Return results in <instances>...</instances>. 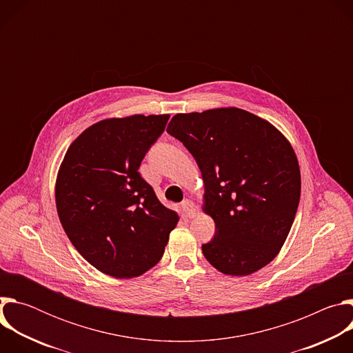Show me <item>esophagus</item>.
<instances>
[{"instance_id": "1", "label": "esophagus", "mask_w": 353, "mask_h": 353, "mask_svg": "<svg viewBox=\"0 0 353 353\" xmlns=\"http://www.w3.org/2000/svg\"><path fill=\"white\" fill-rule=\"evenodd\" d=\"M180 207H181V212H183L187 218H192V216L195 215V208H194L192 201H190V199H184Z\"/></svg>"}]
</instances>
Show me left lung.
I'll use <instances>...</instances> for the list:
<instances>
[{
    "instance_id": "1",
    "label": "left lung",
    "mask_w": 353,
    "mask_h": 353,
    "mask_svg": "<svg viewBox=\"0 0 353 353\" xmlns=\"http://www.w3.org/2000/svg\"><path fill=\"white\" fill-rule=\"evenodd\" d=\"M194 157L204 181L203 211L215 222L203 244L212 267L250 275L281 251L300 199V169L285 135L237 108L179 113L168 125Z\"/></svg>"
}]
</instances>
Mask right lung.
Wrapping results in <instances>:
<instances>
[{"mask_svg": "<svg viewBox=\"0 0 353 353\" xmlns=\"http://www.w3.org/2000/svg\"><path fill=\"white\" fill-rule=\"evenodd\" d=\"M169 117L102 120L65 152L56 180L57 214L79 254L100 272L135 278L165 253L179 215L161 203L138 169Z\"/></svg>", "mask_w": 353, "mask_h": 353, "instance_id": "1", "label": "right lung"}]
</instances>
